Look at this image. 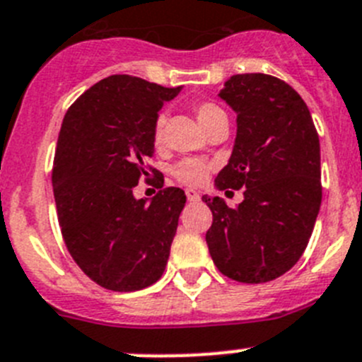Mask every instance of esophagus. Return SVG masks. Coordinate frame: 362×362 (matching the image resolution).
Returning a JSON list of instances; mask_svg holds the SVG:
<instances>
[{"instance_id": "1", "label": "esophagus", "mask_w": 362, "mask_h": 362, "mask_svg": "<svg viewBox=\"0 0 362 362\" xmlns=\"http://www.w3.org/2000/svg\"><path fill=\"white\" fill-rule=\"evenodd\" d=\"M187 199L190 203H197V201H201V194L195 190H187Z\"/></svg>"}]
</instances>
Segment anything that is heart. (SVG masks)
Returning <instances> with one entry per match:
<instances>
[{
    "instance_id": "b5f03b06",
    "label": "heart",
    "mask_w": 362,
    "mask_h": 362,
    "mask_svg": "<svg viewBox=\"0 0 362 362\" xmlns=\"http://www.w3.org/2000/svg\"><path fill=\"white\" fill-rule=\"evenodd\" d=\"M194 115L204 131H208L221 118H226V112L222 111L218 105L211 104V102L195 104ZM163 132L165 116H158L154 120V125H152V145H154V148L163 147ZM172 174H174L179 183L188 185V187H199V185H203L206 181L208 174H210V165L201 161V159H183L172 168Z\"/></svg>"
}]
</instances>
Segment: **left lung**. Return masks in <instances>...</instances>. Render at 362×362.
<instances>
[{"label": "left lung", "mask_w": 362, "mask_h": 362, "mask_svg": "<svg viewBox=\"0 0 362 362\" xmlns=\"http://www.w3.org/2000/svg\"><path fill=\"white\" fill-rule=\"evenodd\" d=\"M218 97L237 112V138L215 187L244 188V201L230 208L203 195L214 215L206 244L224 276L264 284L287 273L313 235L321 206L320 138L307 104L273 75H233Z\"/></svg>", "instance_id": "1"}]
</instances>
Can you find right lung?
<instances>
[{
    "label": "right lung",
    "mask_w": 362,
    "mask_h": 362,
    "mask_svg": "<svg viewBox=\"0 0 362 362\" xmlns=\"http://www.w3.org/2000/svg\"><path fill=\"white\" fill-rule=\"evenodd\" d=\"M181 91L111 75L73 102L62 120L52 185L69 255L95 284L132 293L161 278L187 195L168 187L151 199L132 190L152 171V125Z\"/></svg>",
    "instance_id": "obj_1"
}]
</instances>
